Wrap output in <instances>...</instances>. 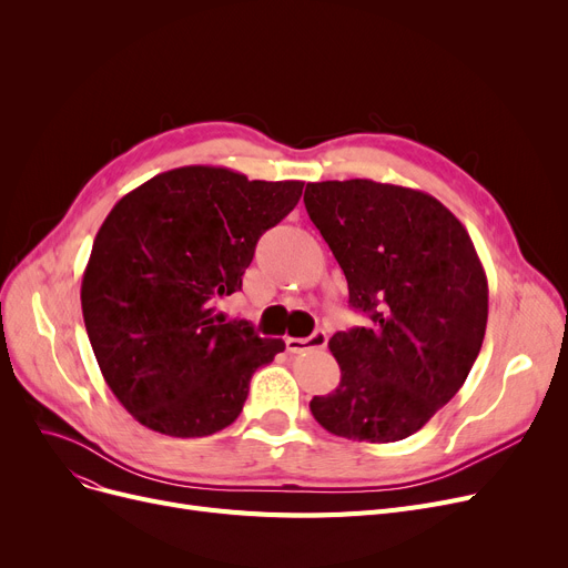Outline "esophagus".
Masks as SVG:
<instances>
[{
	"label": "esophagus",
	"instance_id": "34e87169",
	"mask_svg": "<svg viewBox=\"0 0 568 568\" xmlns=\"http://www.w3.org/2000/svg\"><path fill=\"white\" fill-rule=\"evenodd\" d=\"M326 341H329V338H326L324 332H315L308 338H285V347L292 354H302L306 349H322V347H326Z\"/></svg>",
	"mask_w": 568,
	"mask_h": 568
}]
</instances>
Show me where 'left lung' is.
Masks as SVG:
<instances>
[{"mask_svg":"<svg viewBox=\"0 0 568 568\" xmlns=\"http://www.w3.org/2000/svg\"><path fill=\"white\" fill-rule=\"evenodd\" d=\"M306 212L366 326L338 332L332 394L311 412L354 442H398L465 384L488 322V278L463 223L424 191L371 179L308 184Z\"/></svg>","mask_w":568,"mask_h":568,"instance_id":"obj_1","label":"left lung"}]
</instances>
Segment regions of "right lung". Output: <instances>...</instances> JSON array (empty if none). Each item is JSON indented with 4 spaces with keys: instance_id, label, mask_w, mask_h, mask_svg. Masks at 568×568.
Segmentation results:
<instances>
[{
    "instance_id": "right-lung-1",
    "label": "right lung",
    "mask_w": 568,
    "mask_h": 568,
    "mask_svg": "<svg viewBox=\"0 0 568 568\" xmlns=\"http://www.w3.org/2000/svg\"><path fill=\"white\" fill-rule=\"evenodd\" d=\"M304 182H260L186 165L119 200L82 276V317L99 368L135 422L204 437L244 409L253 373L285 349L216 300L242 290L257 239L300 202Z\"/></svg>"
}]
</instances>
